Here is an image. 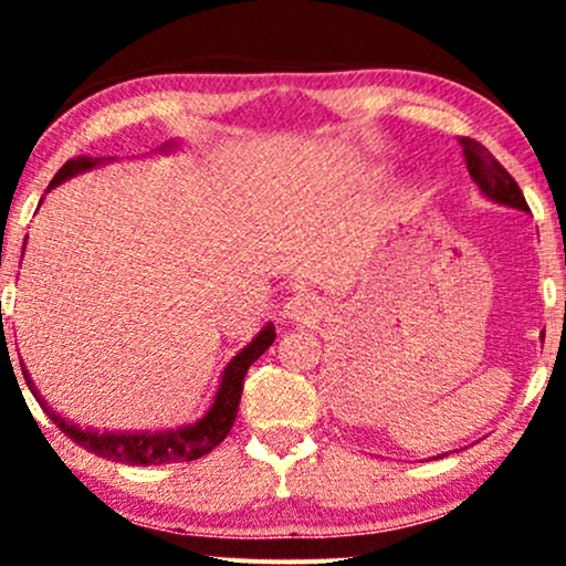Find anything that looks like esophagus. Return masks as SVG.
I'll return each instance as SVG.
<instances>
[{
    "mask_svg": "<svg viewBox=\"0 0 566 566\" xmlns=\"http://www.w3.org/2000/svg\"><path fill=\"white\" fill-rule=\"evenodd\" d=\"M284 308H287L290 319L295 322H314L319 316V308H316V301L311 295L290 297V303Z\"/></svg>",
    "mask_w": 566,
    "mask_h": 566,
    "instance_id": "esophagus-1",
    "label": "esophagus"
}]
</instances>
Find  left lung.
<instances>
[{
    "label": "left lung",
    "instance_id": "1",
    "mask_svg": "<svg viewBox=\"0 0 566 566\" xmlns=\"http://www.w3.org/2000/svg\"><path fill=\"white\" fill-rule=\"evenodd\" d=\"M460 146H463L465 167H469L473 184L482 188L486 197L500 201V205L530 210L527 201H524L522 188H518L516 180L511 178L509 170L486 151L482 143H476L473 138H460Z\"/></svg>",
    "mask_w": 566,
    "mask_h": 566
}]
</instances>
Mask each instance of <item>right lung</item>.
Wrapping results in <instances>:
<instances>
[{
    "label": "right lung",
    "instance_id": "obj_1",
    "mask_svg": "<svg viewBox=\"0 0 566 566\" xmlns=\"http://www.w3.org/2000/svg\"><path fill=\"white\" fill-rule=\"evenodd\" d=\"M106 161V157H80L71 159L66 165L57 170V175L50 180V188H55L57 184L71 178V175L90 170V167L101 165ZM276 329L274 324H265V327L252 337V343L247 348L239 350L237 356L229 361V367L223 369V380H220V388L216 394V401H212L210 412L205 418L197 420L193 426H184L175 428V431H159V433H148V431H135V433H114V431H93V428H80L71 420L61 418L55 409H50L44 405V399L34 391V382L29 380V375L23 373L25 382H29L31 394L36 396L39 407L48 412V418L61 428L63 433L71 441L84 447V450L101 454V458L114 460V463H129V465H161V463H180V460H197L201 454H207L210 450L229 437L233 420H237L239 412V399H242V388H244V375L247 369L255 359H261V354L265 348L274 343ZM23 367V365H21Z\"/></svg>",
    "mask_w": 566,
    "mask_h": 566
}]
</instances>
